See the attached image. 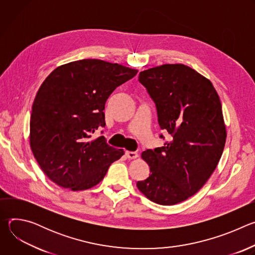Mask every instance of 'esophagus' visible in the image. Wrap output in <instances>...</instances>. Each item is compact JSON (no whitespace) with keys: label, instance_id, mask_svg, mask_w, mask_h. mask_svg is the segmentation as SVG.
<instances>
[{"label":"esophagus","instance_id":"obj_1","mask_svg":"<svg viewBox=\"0 0 255 255\" xmlns=\"http://www.w3.org/2000/svg\"><path fill=\"white\" fill-rule=\"evenodd\" d=\"M125 155L129 159H135V158L138 157V154L136 152H133V151H126Z\"/></svg>","mask_w":255,"mask_h":255}]
</instances>
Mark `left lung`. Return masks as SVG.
I'll return each instance as SVG.
<instances>
[{"mask_svg":"<svg viewBox=\"0 0 255 255\" xmlns=\"http://www.w3.org/2000/svg\"><path fill=\"white\" fill-rule=\"evenodd\" d=\"M138 81L170 141L142 152L150 174L136 186L156 204L175 205L202 189L221 158L226 141L221 102L212 83L184 64L146 69Z\"/></svg>","mask_w":255,"mask_h":255,"instance_id":"8db88e82","label":"left lung"}]
</instances>
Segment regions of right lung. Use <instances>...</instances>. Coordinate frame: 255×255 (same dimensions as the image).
Returning a JSON list of instances; mask_svg holds the SVG:
<instances>
[{
    "label": "right lung",
    "instance_id": "1",
    "mask_svg": "<svg viewBox=\"0 0 255 255\" xmlns=\"http://www.w3.org/2000/svg\"><path fill=\"white\" fill-rule=\"evenodd\" d=\"M137 72L117 63L83 59L55 68L43 82L32 106L30 146L43 172L57 186L91 189L124 154L104 136L91 137L106 125L108 98Z\"/></svg>",
    "mask_w": 255,
    "mask_h": 255
}]
</instances>
